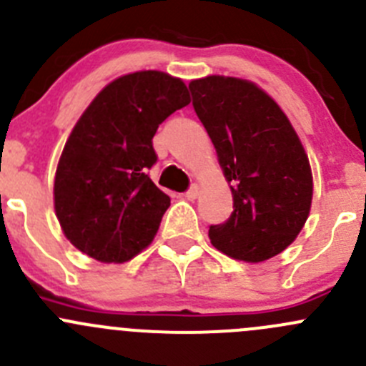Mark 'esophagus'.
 <instances>
[{
	"label": "esophagus",
	"mask_w": 366,
	"mask_h": 366,
	"mask_svg": "<svg viewBox=\"0 0 366 366\" xmlns=\"http://www.w3.org/2000/svg\"><path fill=\"white\" fill-rule=\"evenodd\" d=\"M184 197H186L187 200H194V198L198 197V186H197V184H193V186H191L189 189L186 191V194H184Z\"/></svg>",
	"instance_id": "obj_1"
}]
</instances>
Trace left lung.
Listing matches in <instances>:
<instances>
[{
	"label": "left lung",
	"mask_w": 366,
	"mask_h": 366,
	"mask_svg": "<svg viewBox=\"0 0 366 366\" xmlns=\"http://www.w3.org/2000/svg\"><path fill=\"white\" fill-rule=\"evenodd\" d=\"M193 107L230 184L234 211L209 239L229 257L261 262L295 241L310 216V159L273 98L234 76L191 80Z\"/></svg>",
	"instance_id": "obj_1"
}]
</instances>
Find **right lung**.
<instances>
[{
  "mask_svg": "<svg viewBox=\"0 0 366 366\" xmlns=\"http://www.w3.org/2000/svg\"><path fill=\"white\" fill-rule=\"evenodd\" d=\"M191 102L162 71L123 74L97 94L66 141L53 186L62 232L102 262H125L154 241L169 197L148 169L159 125Z\"/></svg>",
  "mask_w": 366,
  "mask_h": 366,
  "instance_id": "right-lung-1",
  "label": "right lung"
}]
</instances>
